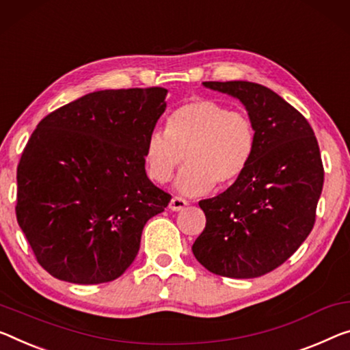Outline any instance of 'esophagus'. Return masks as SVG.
Instances as JSON below:
<instances>
[{"mask_svg":"<svg viewBox=\"0 0 350 350\" xmlns=\"http://www.w3.org/2000/svg\"><path fill=\"white\" fill-rule=\"evenodd\" d=\"M186 206H187V202L181 197H174L169 203V208L172 211H181V209H185Z\"/></svg>","mask_w":350,"mask_h":350,"instance_id":"34e87169","label":"esophagus"}]
</instances>
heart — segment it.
<instances>
[{"instance_id":"obj_1","label":"heart","mask_w":350,"mask_h":350,"mask_svg":"<svg viewBox=\"0 0 350 350\" xmlns=\"http://www.w3.org/2000/svg\"><path fill=\"white\" fill-rule=\"evenodd\" d=\"M256 128L249 114L216 100L196 98L172 111L165 133L153 131L144 148L147 174L164 185L185 154L186 165L175 181L185 196H202L217 183L233 185L254 158Z\"/></svg>"}]
</instances>
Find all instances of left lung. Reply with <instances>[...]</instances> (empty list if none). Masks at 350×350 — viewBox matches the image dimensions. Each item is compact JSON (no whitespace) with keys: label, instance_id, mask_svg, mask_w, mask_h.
Here are the masks:
<instances>
[{"label":"left lung","instance_id":"1","mask_svg":"<svg viewBox=\"0 0 350 350\" xmlns=\"http://www.w3.org/2000/svg\"><path fill=\"white\" fill-rule=\"evenodd\" d=\"M205 88L238 98L256 128L249 167L227 191L198 205L206 227L193 256L216 275L255 278L291 256L313 230L324 167L313 128L265 85L205 81Z\"/></svg>","mask_w":350,"mask_h":350}]
</instances>
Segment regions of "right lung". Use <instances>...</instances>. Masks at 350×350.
<instances>
[{
	"label": "right lung",
	"mask_w": 350,
	"mask_h": 350,
	"mask_svg": "<svg viewBox=\"0 0 350 350\" xmlns=\"http://www.w3.org/2000/svg\"><path fill=\"white\" fill-rule=\"evenodd\" d=\"M165 95L164 88L98 90L53 111L31 134L15 213L37 262L55 278H119L137 255L144 225L169 205L144 159Z\"/></svg>",
	"instance_id": "add662e5"
}]
</instances>
